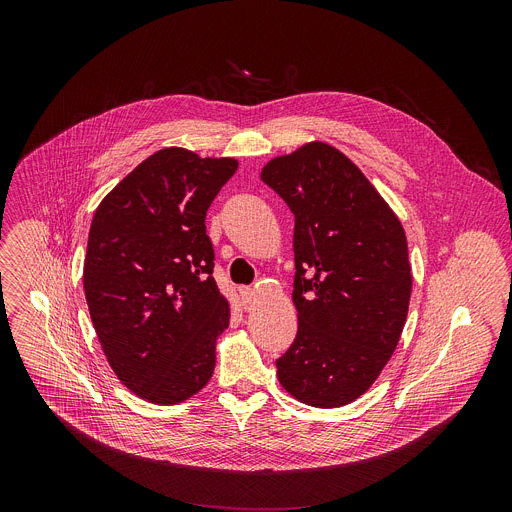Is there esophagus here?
Instances as JSON below:
<instances>
[{
	"instance_id": "34e87169",
	"label": "esophagus",
	"mask_w": 512,
	"mask_h": 512,
	"mask_svg": "<svg viewBox=\"0 0 512 512\" xmlns=\"http://www.w3.org/2000/svg\"><path fill=\"white\" fill-rule=\"evenodd\" d=\"M241 298H243L245 310L251 312L255 308V291L251 287H241Z\"/></svg>"
}]
</instances>
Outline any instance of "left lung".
I'll list each match as a JSON object with an SVG mask.
<instances>
[{
  "instance_id": "1",
  "label": "left lung",
  "mask_w": 512,
  "mask_h": 512,
  "mask_svg": "<svg viewBox=\"0 0 512 512\" xmlns=\"http://www.w3.org/2000/svg\"><path fill=\"white\" fill-rule=\"evenodd\" d=\"M261 180L294 212L298 334L275 360L281 387L314 407L358 399L381 375L411 298L407 237L373 184L322 141L271 160Z\"/></svg>"
}]
</instances>
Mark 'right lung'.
Here are the masks:
<instances>
[{"label":"right lung","instance_id":"1","mask_svg":"<svg viewBox=\"0 0 512 512\" xmlns=\"http://www.w3.org/2000/svg\"><path fill=\"white\" fill-rule=\"evenodd\" d=\"M239 164L166 148L99 204L85 257V296L119 381L160 405L198 393L214 371L229 304L212 277L206 210Z\"/></svg>","mask_w":512,"mask_h":512}]
</instances>
